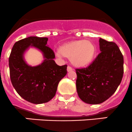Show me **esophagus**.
Masks as SVG:
<instances>
[{
	"mask_svg": "<svg viewBox=\"0 0 132 132\" xmlns=\"http://www.w3.org/2000/svg\"><path fill=\"white\" fill-rule=\"evenodd\" d=\"M67 72H71L72 70V67H70L68 66L67 68Z\"/></svg>",
	"mask_w": 132,
	"mask_h": 132,
	"instance_id": "esophagus-1",
	"label": "esophagus"
}]
</instances>
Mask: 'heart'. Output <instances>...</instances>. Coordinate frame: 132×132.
I'll use <instances>...</instances> for the list:
<instances>
[{
	"label": "heart",
	"mask_w": 132,
	"mask_h": 132,
	"mask_svg": "<svg viewBox=\"0 0 132 132\" xmlns=\"http://www.w3.org/2000/svg\"><path fill=\"white\" fill-rule=\"evenodd\" d=\"M96 47L89 40H78L62 44L56 51L60 58L64 56L70 58L72 64L77 67H85L89 65L95 58Z\"/></svg>",
	"instance_id": "1"
}]
</instances>
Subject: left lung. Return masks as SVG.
I'll use <instances>...</instances> for the list:
<instances>
[{"mask_svg": "<svg viewBox=\"0 0 132 132\" xmlns=\"http://www.w3.org/2000/svg\"><path fill=\"white\" fill-rule=\"evenodd\" d=\"M101 53L87 68L76 69V90L87 104L97 105L114 94L123 76V56L114 42L100 38Z\"/></svg>", "mask_w": 132, "mask_h": 132, "instance_id": "obj_1", "label": "left lung"}]
</instances>
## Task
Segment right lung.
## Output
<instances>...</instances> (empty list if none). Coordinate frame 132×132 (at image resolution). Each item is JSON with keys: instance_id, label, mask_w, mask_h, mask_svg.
Here are the masks:
<instances>
[{"instance_id": "right-lung-1", "label": "right lung", "mask_w": 132, "mask_h": 132, "mask_svg": "<svg viewBox=\"0 0 132 132\" xmlns=\"http://www.w3.org/2000/svg\"><path fill=\"white\" fill-rule=\"evenodd\" d=\"M47 38L29 36L14 44L9 58L10 78L15 90L23 99L34 104L48 102L54 97L60 81L67 73V65L59 66L55 55L47 45ZM30 47L43 53L44 60L36 66L28 65L24 54Z\"/></svg>"}]
</instances>
